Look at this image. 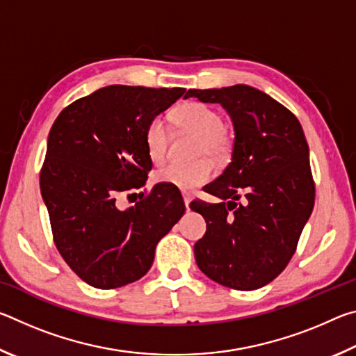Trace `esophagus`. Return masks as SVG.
<instances>
[{
    "mask_svg": "<svg viewBox=\"0 0 356 356\" xmlns=\"http://www.w3.org/2000/svg\"><path fill=\"white\" fill-rule=\"evenodd\" d=\"M182 196H184L185 207H186V210H188V209H190V202H191V196L188 195V193H182Z\"/></svg>",
    "mask_w": 356,
    "mask_h": 356,
    "instance_id": "esophagus-1",
    "label": "esophagus"
}]
</instances>
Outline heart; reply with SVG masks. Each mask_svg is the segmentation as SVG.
Returning a JSON list of instances; mask_svg holds the SVG:
<instances>
[{"label":"heart","mask_w":356,"mask_h":356,"mask_svg":"<svg viewBox=\"0 0 356 356\" xmlns=\"http://www.w3.org/2000/svg\"><path fill=\"white\" fill-rule=\"evenodd\" d=\"M174 122L182 131L197 136L195 143V155L209 154L216 159H225L231 152L232 136L226 125L221 124L218 111L200 102H188L176 108ZM170 130L161 116L154 118L144 130V146L150 161L161 163L166 156ZM215 174L213 161L202 156L190 163L165 165L154 174L155 182L168 184L179 190H190L209 182Z\"/></svg>","instance_id":"b5f03b06"}]
</instances>
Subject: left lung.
<instances>
[{"label": "left lung", "instance_id": "obj_1", "mask_svg": "<svg viewBox=\"0 0 356 356\" xmlns=\"http://www.w3.org/2000/svg\"><path fill=\"white\" fill-rule=\"evenodd\" d=\"M188 97L220 104L236 135L231 163L206 185L220 202L190 204L207 222L196 264L221 286L254 291L286 268L314 207L308 143L298 119L252 86L190 89Z\"/></svg>", "mask_w": 356, "mask_h": 356}]
</instances>
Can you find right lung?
Segmentation results:
<instances>
[{"mask_svg": "<svg viewBox=\"0 0 356 356\" xmlns=\"http://www.w3.org/2000/svg\"><path fill=\"white\" fill-rule=\"evenodd\" d=\"M184 94V88L113 84L75 100L53 124L42 200L58 251L89 286L116 289L143 278L156 243L185 213L182 195L168 184L140 193L131 207L118 201L146 184L152 161L144 130Z\"/></svg>", "mask_w": 356, "mask_h": 356, "instance_id": "right-lung-1", "label": "right lung"}]
</instances>
